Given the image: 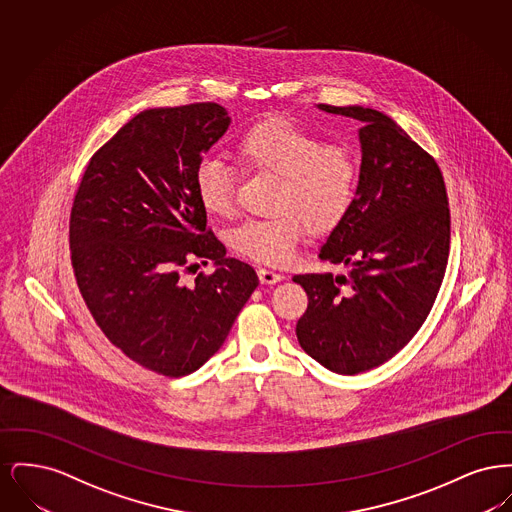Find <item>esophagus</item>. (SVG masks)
<instances>
[{
	"mask_svg": "<svg viewBox=\"0 0 512 512\" xmlns=\"http://www.w3.org/2000/svg\"><path fill=\"white\" fill-rule=\"evenodd\" d=\"M259 280H261V284H276V282L284 280V274H280L272 268H259Z\"/></svg>",
	"mask_w": 512,
	"mask_h": 512,
	"instance_id": "1",
	"label": "esophagus"
}]
</instances>
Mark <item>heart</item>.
<instances>
[{"instance_id": "b5f03b06", "label": "heart", "mask_w": 512, "mask_h": 512, "mask_svg": "<svg viewBox=\"0 0 512 512\" xmlns=\"http://www.w3.org/2000/svg\"><path fill=\"white\" fill-rule=\"evenodd\" d=\"M234 161L249 174L278 178L270 219H251L232 230V247L247 259L284 265L293 257L305 226L324 236L338 228L353 207L359 167L340 144H324L317 134L284 117L251 124L234 146ZM195 194L215 217L236 207V172L220 159H203L195 169Z\"/></svg>"}]
</instances>
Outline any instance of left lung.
Wrapping results in <instances>:
<instances>
[{"mask_svg": "<svg viewBox=\"0 0 512 512\" xmlns=\"http://www.w3.org/2000/svg\"><path fill=\"white\" fill-rule=\"evenodd\" d=\"M318 109L363 124V159L353 207L318 253L351 270L293 276L309 297L295 334L320 365L353 376L390 361L430 315L451 215L436 159L397 122L361 105Z\"/></svg>", "mask_w": 512, "mask_h": 512, "instance_id": "obj_1", "label": "left lung"}]
</instances>
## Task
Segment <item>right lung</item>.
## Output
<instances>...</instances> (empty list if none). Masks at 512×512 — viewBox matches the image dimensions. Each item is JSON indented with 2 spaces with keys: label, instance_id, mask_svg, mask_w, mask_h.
<instances>
[{
  "label": "right lung",
  "instance_id": "1",
  "mask_svg": "<svg viewBox=\"0 0 512 512\" xmlns=\"http://www.w3.org/2000/svg\"><path fill=\"white\" fill-rule=\"evenodd\" d=\"M228 124L211 101L146 109L99 147L74 194L71 263L88 311L128 359L169 378L219 351L259 286L226 257L195 194V169ZM194 258L216 272L186 285Z\"/></svg>",
  "mask_w": 512,
  "mask_h": 512
}]
</instances>
